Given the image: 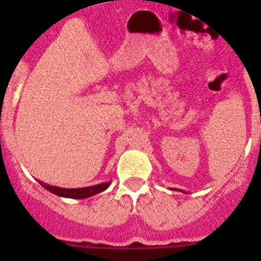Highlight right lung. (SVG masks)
I'll return each instance as SVG.
<instances>
[{"label":"right lung","instance_id":"1","mask_svg":"<svg viewBox=\"0 0 261 261\" xmlns=\"http://www.w3.org/2000/svg\"><path fill=\"white\" fill-rule=\"evenodd\" d=\"M110 182H101V184H97V186L92 187H85V188H59V187H53L47 186V184H42L47 191H50L53 194L58 195V196H65V198H71V199H85L89 198V196H93V195L101 192V191L107 190Z\"/></svg>","mask_w":261,"mask_h":261}]
</instances>
